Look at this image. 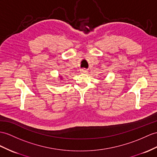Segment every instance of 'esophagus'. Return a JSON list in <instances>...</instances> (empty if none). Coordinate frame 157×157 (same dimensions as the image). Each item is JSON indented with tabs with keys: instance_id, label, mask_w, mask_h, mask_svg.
I'll use <instances>...</instances> for the list:
<instances>
[{
	"instance_id": "obj_1",
	"label": "esophagus",
	"mask_w": 157,
	"mask_h": 157,
	"mask_svg": "<svg viewBox=\"0 0 157 157\" xmlns=\"http://www.w3.org/2000/svg\"><path fill=\"white\" fill-rule=\"evenodd\" d=\"M81 73H86L87 70L85 69V68H83V69L81 70Z\"/></svg>"
}]
</instances>
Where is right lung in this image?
I'll return each instance as SVG.
<instances>
[{"mask_svg":"<svg viewBox=\"0 0 157 157\" xmlns=\"http://www.w3.org/2000/svg\"><path fill=\"white\" fill-rule=\"evenodd\" d=\"M59 77H60V80H61V79H62V76H59Z\"/></svg>","mask_w":157,"mask_h":157,"instance_id":"right-lung-1","label":"right lung"}]
</instances>
